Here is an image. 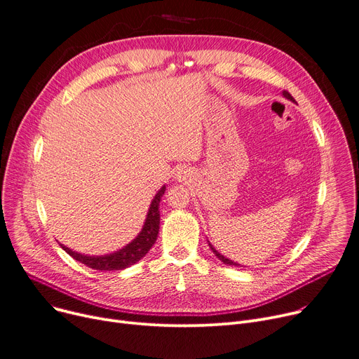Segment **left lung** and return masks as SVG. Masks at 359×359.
<instances>
[{
  "label": "left lung",
  "mask_w": 359,
  "mask_h": 359,
  "mask_svg": "<svg viewBox=\"0 0 359 359\" xmlns=\"http://www.w3.org/2000/svg\"><path fill=\"white\" fill-rule=\"evenodd\" d=\"M283 97H284V98H287V100H290V101H293V102H294V98L292 97V95H290V93H289L287 90H283ZM208 243H209V241H208ZM209 247H210V250L213 251V254H215V255H217V257H218V258H219V259H221V261L224 262V264H228V266H236V267H241L240 264H236V262H233L232 259H229V258L224 257L222 254H219V252H218L217 250H215V248H213V245H212L210 243H209Z\"/></svg>",
  "instance_id": "1"
}]
</instances>
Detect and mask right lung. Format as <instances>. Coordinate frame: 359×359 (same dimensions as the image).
<instances>
[{
	"label": "right lung",
	"mask_w": 359,
	"mask_h": 359,
	"mask_svg": "<svg viewBox=\"0 0 359 359\" xmlns=\"http://www.w3.org/2000/svg\"><path fill=\"white\" fill-rule=\"evenodd\" d=\"M165 192V186H163L158 192L156 194L154 199L150 203L149 212H147V218L144 225H142V229L140 233L134 238V240L127 244L124 248L118 250L111 254L105 255H86L81 254L76 251H72L70 248L65 247L60 244V247L70 255L74 257L76 261L82 262L86 267L93 269V270H100V271H118V270H124L135 264L137 261H140L142 257H144L153 244L157 240L158 235V228H160V201L161 196Z\"/></svg>",
	"instance_id": "obj_1"
}]
</instances>
